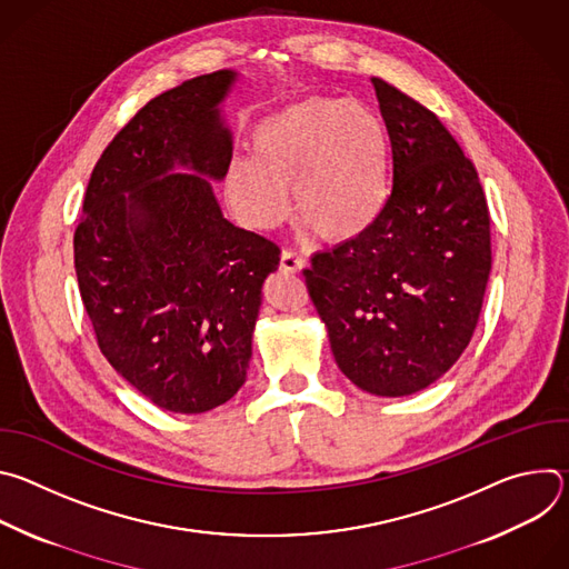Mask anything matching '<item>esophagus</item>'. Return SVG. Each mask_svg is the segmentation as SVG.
Returning a JSON list of instances; mask_svg holds the SVG:
<instances>
[{
    "label": "esophagus",
    "instance_id": "esophagus-1",
    "mask_svg": "<svg viewBox=\"0 0 569 569\" xmlns=\"http://www.w3.org/2000/svg\"><path fill=\"white\" fill-rule=\"evenodd\" d=\"M306 266H308V261L299 252H295V250H283L281 252V270L283 272L295 274V272H301Z\"/></svg>",
    "mask_w": 569,
    "mask_h": 569
}]
</instances>
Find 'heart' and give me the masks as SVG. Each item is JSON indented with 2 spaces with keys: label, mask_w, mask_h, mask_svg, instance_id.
<instances>
[{
  "label": "heart",
  "mask_w": 569,
  "mask_h": 569,
  "mask_svg": "<svg viewBox=\"0 0 569 569\" xmlns=\"http://www.w3.org/2000/svg\"><path fill=\"white\" fill-rule=\"evenodd\" d=\"M295 207L321 238L362 236L389 200V141L360 101L308 97L261 119L252 157H231L224 193L242 224L274 229Z\"/></svg>",
  "instance_id": "heart-1"
}]
</instances>
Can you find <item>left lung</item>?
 <instances>
[{
  "instance_id": "1",
  "label": "left lung",
  "mask_w": 569,
  "mask_h": 569,
  "mask_svg": "<svg viewBox=\"0 0 569 569\" xmlns=\"http://www.w3.org/2000/svg\"><path fill=\"white\" fill-rule=\"evenodd\" d=\"M393 187L358 238L303 270L342 373L373 396L439 380L477 327L491 274V218L472 161L437 114L371 78Z\"/></svg>"
}]
</instances>
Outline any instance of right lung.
I'll list each match as a JSON object with an SVG mask.
<instances>
[{
    "instance_id": "right-lung-1",
    "label": "right lung",
    "mask_w": 569,
    "mask_h": 569,
    "mask_svg": "<svg viewBox=\"0 0 569 569\" xmlns=\"http://www.w3.org/2000/svg\"><path fill=\"white\" fill-rule=\"evenodd\" d=\"M233 69L148 101L103 150L73 233L80 299L108 362L157 408L209 412L248 378L272 240L231 224L209 180L231 161Z\"/></svg>"
}]
</instances>
